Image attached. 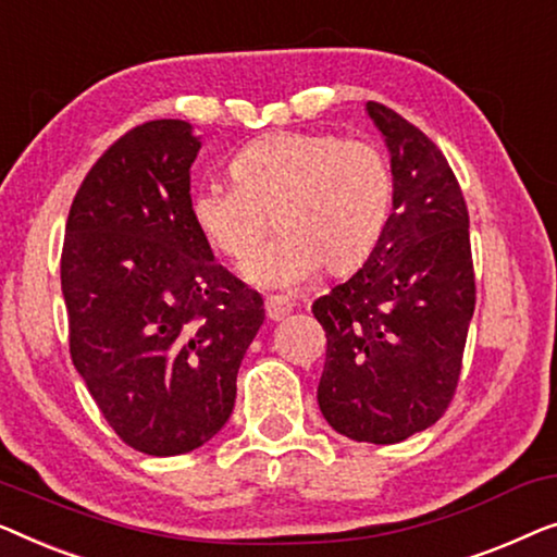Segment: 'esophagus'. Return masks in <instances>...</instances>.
<instances>
[{
	"label": "esophagus",
	"mask_w": 557,
	"mask_h": 557,
	"mask_svg": "<svg viewBox=\"0 0 557 557\" xmlns=\"http://www.w3.org/2000/svg\"><path fill=\"white\" fill-rule=\"evenodd\" d=\"M264 310H268L270 320H282L293 312V302L285 300V297H280V295H272L264 300Z\"/></svg>",
	"instance_id": "1"
}]
</instances>
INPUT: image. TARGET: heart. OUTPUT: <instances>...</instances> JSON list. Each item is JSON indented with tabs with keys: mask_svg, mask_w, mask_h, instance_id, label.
<instances>
[{
	"mask_svg": "<svg viewBox=\"0 0 557 557\" xmlns=\"http://www.w3.org/2000/svg\"><path fill=\"white\" fill-rule=\"evenodd\" d=\"M230 174L234 182L191 191V219L216 255L242 264L275 218L281 237L245 268L264 287H297L320 268L327 275L358 270L394 203L386 153L335 133H270L234 156Z\"/></svg>",
	"mask_w": 557,
	"mask_h": 557,
	"instance_id": "heart-1",
	"label": "heart"
}]
</instances>
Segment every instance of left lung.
Here are the masks:
<instances>
[{
    "mask_svg": "<svg viewBox=\"0 0 557 557\" xmlns=\"http://www.w3.org/2000/svg\"><path fill=\"white\" fill-rule=\"evenodd\" d=\"M366 108L391 151L394 211L363 268L312 302L327 338L318 404L338 434L398 444L449 409L474 315V264L449 161L396 111Z\"/></svg>",
    "mask_w": 557,
    "mask_h": 557,
    "instance_id": "8db88e82",
    "label": "left lung"
}]
</instances>
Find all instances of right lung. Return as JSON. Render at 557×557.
<instances>
[{
    "label": "right lung",
    "instance_id": "add662e5",
    "mask_svg": "<svg viewBox=\"0 0 557 557\" xmlns=\"http://www.w3.org/2000/svg\"><path fill=\"white\" fill-rule=\"evenodd\" d=\"M191 125L148 121L77 189L60 257L70 358L125 444L174 457L226 424L260 293L214 262L191 219Z\"/></svg>",
    "mask_w": 557,
    "mask_h": 557
}]
</instances>
